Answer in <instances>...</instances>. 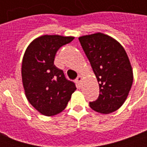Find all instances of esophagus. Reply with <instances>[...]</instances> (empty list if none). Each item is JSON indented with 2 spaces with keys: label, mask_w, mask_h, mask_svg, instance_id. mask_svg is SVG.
Here are the masks:
<instances>
[{
  "label": "esophagus",
  "mask_w": 147,
  "mask_h": 147,
  "mask_svg": "<svg viewBox=\"0 0 147 147\" xmlns=\"http://www.w3.org/2000/svg\"><path fill=\"white\" fill-rule=\"evenodd\" d=\"M82 81H83V77L82 76H78L76 79V80H75V82H76V83L77 85H78V86L80 87V85H81V83H82Z\"/></svg>",
  "instance_id": "34e87169"
}]
</instances>
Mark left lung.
Here are the masks:
<instances>
[{"mask_svg":"<svg viewBox=\"0 0 147 147\" xmlns=\"http://www.w3.org/2000/svg\"><path fill=\"white\" fill-rule=\"evenodd\" d=\"M99 84V96L90 102L100 113L117 110L128 95L133 82L132 68L126 52L119 42L102 33L79 38Z\"/></svg>","mask_w":147,"mask_h":147,"instance_id":"8db88e82","label":"left lung"}]
</instances>
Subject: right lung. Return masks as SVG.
<instances>
[{
	"label": "right lung",
	"instance_id": "right-lung-1",
	"mask_svg": "<svg viewBox=\"0 0 147 147\" xmlns=\"http://www.w3.org/2000/svg\"><path fill=\"white\" fill-rule=\"evenodd\" d=\"M73 37L43 35L26 49L22 62V80L28 102L45 116H54L66 108L76 84L54 65L57 52Z\"/></svg>",
	"mask_w": 147,
	"mask_h": 147
}]
</instances>
